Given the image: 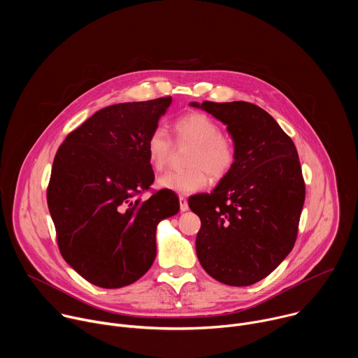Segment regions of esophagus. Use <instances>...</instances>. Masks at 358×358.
Returning <instances> with one entry per match:
<instances>
[{"instance_id": "esophagus-1", "label": "esophagus", "mask_w": 358, "mask_h": 358, "mask_svg": "<svg viewBox=\"0 0 358 358\" xmlns=\"http://www.w3.org/2000/svg\"><path fill=\"white\" fill-rule=\"evenodd\" d=\"M180 210H181V213H185V211H188V201H187V198L185 196H180Z\"/></svg>"}]
</instances>
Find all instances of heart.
Wrapping results in <instances>:
<instances>
[{
	"label": "heart",
	"instance_id": "b5f03b06",
	"mask_svg": "<svg viewBox=\"0 0 358 358\" xmlns=\"http://www.w3.org/2000/svg\"><path fill=\"white\" fill-rule=\"evenodd\" d=\"M178 144H191L187 160L188 170L169 171L157 180V185L177 194H192L208 184V174L220 180L225 177L235 163V145L232 140L221 134L220 124L206 113H189L174 124ZM173 144L164 129L151 131L145 143L150 166L160 171L171 156Z\"/></svg>",
	"mask_w": 358,
	"mask_h": 358
}]
</instances>
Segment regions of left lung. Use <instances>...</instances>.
<instances>
[{"instance_id":"1","label":"left lung","mask_w":358,"mask_h":358,"mask_svg":"<svg viewBox=\"0 0 358 358\" xmlns=\"http://www.w3.org/2000/svg\"><path fill=\"white\" fill-rule=\"evenodd\" d=\"M227 126L235 163L210 194L188 206L201 220L196 257L210 276L249 286L290 253L304 202V181L292 138L264 109L248 101H191Z\"/></svg>"}]
</instances>
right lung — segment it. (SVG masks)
<instances>
[{
    "label": "right lung",
    "instance_id": "right-lung-1",
    "mask_svg": "<svg viewBox=\"0 0 358 358\" xmlns=\"http://www.w3.org/2000/svg\"><path fill=\"white\" fill-rule=\"evenodd\" d=\"M171 97L100 109L59 147L48 185V208L66 264L105 289L138 280L156 259L160 221L180 211L177 195L150 188L155 173L145 143Z\"/></svg>",
    "mask_w": 358,
    "mask_h": 358
}]
</instances>
